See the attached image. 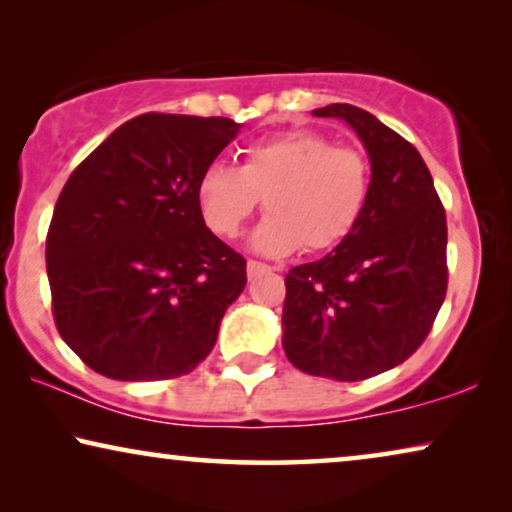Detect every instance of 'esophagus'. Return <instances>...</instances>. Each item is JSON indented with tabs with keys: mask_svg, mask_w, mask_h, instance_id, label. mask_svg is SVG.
<instances>
[{
	"mask_svg": "<svg viewBox=\"0 0 512 512\" xmlns=\"http://www.w3.org/2000/svg\"><path fill=\"white\" fill-rule=\"evenodd\" d=\"M265 272H272L270 265L258 263V261H249V263H247V277H249V279L261 277V275H265Z\"/></svg>",
	"mask_w": 512,
	"mask_h": 512,
	"instance_id": "obj_1",
	"label": "esophagus"
}]
</instances>
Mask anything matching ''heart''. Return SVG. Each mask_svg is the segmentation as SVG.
Instances as JSON below:
<instances>
[{
    "instance_id": "heart-1",
    "label": "heart",
    "mask_w": 512,
    "mask_h": 512,
    "mask_svg": "<svg viewBox=\"0 0 512 512\" xmlns=\"http://www.w3.org/2000/svg\"><path fill=\"white\" fill-rule=\"evenodd\" d=\"M370 184V163L359 149L296 130L244 146L237 167L207 165L195 200L212 233L235 237L263 198L270 214L251 233V249L289 256L300 244L326 251L345 240L366 212Z\"/></svg>"
}]
</instances>
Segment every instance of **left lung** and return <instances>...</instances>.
<instances>
[{"mask_svg":"<svg viewBox=\"0 0 512 512\" xmlns=\"http://www.w3.org/2000/svg\"><path fill=\"white\" fill-rule=\"evenodd\" d=\"M370 160V198L331 254L286 275L282 347L307 375L359 382L396 368L429 335L447 291V223L419 151L373 114L328 104Z\"/></svg>","mask_w":512,"mask_h":512,"instance_id":"1","label":"left lung"}]
</instances>
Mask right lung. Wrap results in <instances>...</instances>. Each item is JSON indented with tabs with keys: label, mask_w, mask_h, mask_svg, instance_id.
<instances>
[{
	"label": "right lung",
	"mask_w": 512,
	"mask_h": 512,
	"mask_svg": "<svg viewBox=\"0 0 512 512\" xmlns=\"http://www.w3.org/2000/svg\"><path fill=\"white\" fill-rule=\"evenodd\" d=\"M240 128L221 116L142 114L67 179L46 272L55 326L95 373L170 380L212 352L247 261L205 226L195 184Z\"/></svg>",
	"instance_id": "right-lung-1"
}]
</instances>
